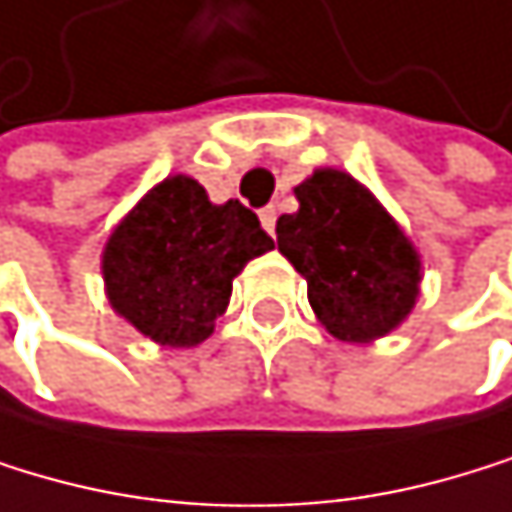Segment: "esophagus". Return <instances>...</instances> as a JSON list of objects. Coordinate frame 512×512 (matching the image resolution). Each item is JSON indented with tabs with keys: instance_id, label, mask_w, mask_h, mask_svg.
I'll list each match as a JSON object with an SVG mask.
<instances>
[{
	"instance_id": "esophagus-1",
	"label": "esophagus",
	"mask_w": 512,
	"mask_h": 512,
	"mask_svg": "<svg viewBox=\"0 0 512 512\" xmlns=\"http://www.w3.org/2000/svg\"><path fill=\"white\" fill-rule=\"evenodd\" d=\"M259 222L268 234H275V222H278V213H275V206H262L259 210Z\"/></svg>"
}]
</instances>
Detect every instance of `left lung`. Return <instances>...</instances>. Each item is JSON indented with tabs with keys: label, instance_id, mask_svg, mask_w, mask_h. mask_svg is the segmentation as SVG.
<instances>
[{
	"label": "left lung",
	"instance_id": "8db88e82",
	"mask_svg": "<svg viewBox=\"0 0 512 512\" xmlns=\"http://www.w3.org/2000/svg\"><path fill=\"white\" fill-rule=\"evenodd\" d=\"M278 250L309 284L318 321L343 343H371L402 324L420 296V256L380 200L340 169L293 188Z\"/></svg>",
	"mask_w": 512,
	"mask_h": 512
}]
</instances>
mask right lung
Listing matches in <instances>:
<instances>
[{
  "mask_svg": "<svg viewBox=\"0 0 512 512\" xmlns=\"http://www.w3.org/2000/svg\"><path fill=\"white\" fill-rule=\"evenodd\" d=\"M275 247L241 200L213 203L191 175H169L107 237L110 306L160 346H197L228 309L231 281Z\"/></svg>",
  "mask_w": 512,
  "mask_h": 512,
  "instance_id": "add662e5",
  "label": "right lung"
}]
</instances>
